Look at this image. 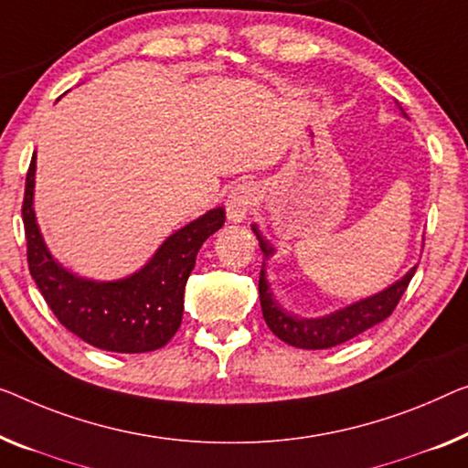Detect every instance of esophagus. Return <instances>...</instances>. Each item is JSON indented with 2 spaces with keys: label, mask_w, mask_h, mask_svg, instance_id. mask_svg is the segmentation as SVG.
<instances>
[{
  "label": "esophagus",
  "mask_w": 468,
  "mask_h": 468,
  "mask_svg": "<svg viewBox=\"0 0 468 468\" xmlns=\"http://www.w3.org/2000/svg\"><path fill=\"white\" fill-rule=\"evenodd\" d=\"M256 201V186L252 183H241L233 186L227 197V216L231 222H243L252 210Z\"/></svg>",
  "instance_id": "1"
}]
</instances>
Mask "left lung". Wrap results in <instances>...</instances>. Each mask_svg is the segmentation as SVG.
I'll return each instance as SVG.
<instances>
[{
	"instance_id": "1",
	"label": "left lung",
	"mask_w": 468,
	"mask_h": 468,
	"mask_svg": "<svg viewBox=\"0 0 468 468\" xmlns=\"http://www.w3.org/2000/svg\"><path fill=\"white\" fill-rule=\"evenodd\" d=\"M403 117L408 115L403 113ZM252 231L258 239V246L262 250L264 261H269V258L275 254V248L271 246L269 239H264L256 225H252ZM264 267H267V262H262L261 279H258V292H261L264 322H267L269 330L273 332L279 340H283L285 345L306 348V351H317V348L343 345L346 340L359 336L361 332L374 327L376 324L385 322L390 313H393L397 303H399L403 292H406L410 279L416 273L414 264L401 279H397V282L390 283L388 288L376 292L372 296L361 298L357 303L346 304L343 309H336L322 317H301L279 304V301L273 296V290H271L269 285L267 269Z\"/></svg>"
}]
</instances>
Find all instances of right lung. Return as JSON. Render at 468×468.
Segmentation results:
<instances>
[{"label":"right lung","mask_w":468,"mask_h":468,"mask_svg":"<svg viewBox=\"0 0 468 468\" xmlns=\"http://www.w3.org/2000/svg\"><path fill=\"white\" fill-rule=\"evenodd\" d=\"M35 167L33 155L23 201L27 261L58 322L83 343L111 353H149L170 343L183 322L185 285L195 258L225 225V207L207 210L174 231L136 273L96 282L62 267L48 250L33 207Z\"/></svg>","instance_id":"obj_1"}]
</instances>
